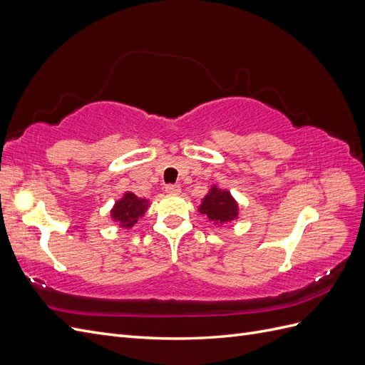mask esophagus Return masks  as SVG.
I'll return each mask as SVG.
<instances>
[{"mask_svg":"<svg viewBox=\"0 0 365 365\" xmlns=\"http://www.w3.org/2000/svg\"><path fill=\"white\" fill-rule=\"evenodd\" d=\"M165 193H169V195H180V193H181V187L176 185V184L165 185Z\"/></svg>","mask_w":365,"mask_h":365,"instance_id":"1","label":"esophagus"}]
</instances>
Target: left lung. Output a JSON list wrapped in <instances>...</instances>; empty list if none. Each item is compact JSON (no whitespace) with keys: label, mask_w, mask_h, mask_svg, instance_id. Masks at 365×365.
Segmentation results:
<instances>
[{"label":"left lung","mask_w":365,"mask_h":365,"mask_svg":"<svg viewBox=\"0 0 365 365\" xmlns=\"http://www.w3.org/2000/svg\"><path fill=\"white\" fill-rule=\"evenodd\" d=\"M197 212L205 215L210 222L224 225L239 219V204L228 190L213 184L197 207Z\"/></svg>","instance_id":"1"}]
</instances>
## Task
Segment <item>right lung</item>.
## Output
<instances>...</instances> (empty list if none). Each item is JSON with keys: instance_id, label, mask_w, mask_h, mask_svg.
<instances>
[{"instance_id": "obj_1", "label": "right lung", "mask_w": 365, "mask_h": 365, "mask_svg": "<svg viewBox=\"0 0 365 365\" xmlns=\"http://www.w3.org/2000/svg\"><path fill=\"white\" fill-rule=\"evenodd\" d=\"M149 204L150 202L145 197H138L132 192H125L111 208V219L118 224V227L130 230L134 224L138 222V219L145 216Z\"/></svg>"}]
</instances>
